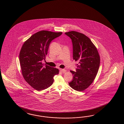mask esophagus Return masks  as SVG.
<instances>
[{
    "label": "esophagus",
    "mask_w": 124,
    "mask_h": 124,
    "mask_svg": "<svg viewBox=\"0 0 124 124\" xmlns=\"http://www.w3.org/2000/svg\"><path fill=\"white\" fill-rule=\"evenodd\" d=\"M60 71L62 72V73H64V72H65L66 71L65 69H60Z\"/></svg>",
    "instance_id": "1"
}]
</instances>
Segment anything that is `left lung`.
<instances>
[{
	"mask_svg": "<svg viewBox=\"0 0 124 124\" xmlns=\"http://www.w3.org/2000/svg\"><path fill=\"white\" fill-rule=\"evenodd\" d=\"M65 34L71 39L73 59L79 63L76 72L70 71L73 77L69 84L75 90L83 91L93 83L97 74L100 57L96 47L84 34L75 31Z\"/></svg>",
	"mask_w": 124,
	"mask_h": 124,
	"instance_id": "obj_1",
	"label": "left lung"
}]
</instances>
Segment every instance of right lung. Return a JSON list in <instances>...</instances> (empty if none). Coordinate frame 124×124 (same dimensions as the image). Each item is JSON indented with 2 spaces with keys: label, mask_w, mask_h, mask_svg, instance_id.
<instances>
[{
  "label": "right lung",
  "mask_w": 124,
  "mask_h": 124,
  "mask_svg": "<svg viewBox=\"0 0 124 124\" xmlns=\"http://www.w3.org/2000/svg\"><path fill=\"white\" fill-rule=\"evenodd\" d=\"M60 32L42 30L34 34L25 42L19 53V62L23 78L30 86L38 91L50 86L54 76L59 74L58 69L46 65L45 60L51 41L60 36Z\"/></svg>",
  "instance_id": "add662e5"
}]
</instances>
